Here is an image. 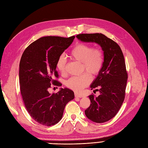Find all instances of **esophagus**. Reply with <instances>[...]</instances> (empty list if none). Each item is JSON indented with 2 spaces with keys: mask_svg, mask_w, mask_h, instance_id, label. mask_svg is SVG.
<instances>
[{
  "mask_svg": "<svg viewBox=\"0 0 148 148\" xmlns=\"http://www.w3.org/2000/svg\"><path fill=\"white\" fill-rule=\"evenodd\" d=\"M75 97H82V96L79 95V94L77 92H75Z\"/></svg>",
  "mask_w": 148,
  "mask_h": 148,
  "instance_id": "esophagus-1",
  "label": "esophagus"
}]
</instances>
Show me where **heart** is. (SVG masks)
<instances>
[{"label":"heart","instance_id":"obj_1","mask_svg":"<svg viewBox=\"0 0 148 148\" xmlns=\"http://www.w3.org/2000/svg\"><path fill=\"white\" fill-rule=\"evenodd\" d=\"M69 56L71 60L82 62L83 71L88 72H85L79 77H71L65 82L67 88L78 92L90 84V74L92 76H97L101 72L104 63V53L99 48H93L89 44L78 43L71 49ZM56 66L62 75L66 73V63L63 56L59 57Z\"/></svg>","mask_w":148,"mask_h":148}]
</instances>
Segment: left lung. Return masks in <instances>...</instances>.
<instances>
[{
	"label": "left lung",
	"instance_id": "1",
	"mask_svg": "<svg viewBox=\"0 0 148 148\" xmlns=\"http://www.w3.org/2000/svg\"><path fill=\"white\" fill-rule=\"evenodd\" d=\"M77 37L84 42L97 43L104 51V66L91 85L100 95H89L91 104L84 111L92 122L104 123L115 117L125 99L128 73L123 52L117 42L101 33L79 34Z\"/></svg>",
	"mask_w": 148,
	"mask_h": 148
}]
</instances>
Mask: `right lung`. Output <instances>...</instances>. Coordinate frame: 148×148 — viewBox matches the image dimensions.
<instances>
[{"mask_svg":"<svg viewBox=\"0 0 148 148\" xmlns=\"http://www.w3.org/2000/svg\"><path fill=\"white\" fill-rule=\"evenodd\" d=\"M75 36H44L25 49L19 69L20 86L26 110L38 123L50 127L62 119L66 104L75 97L68 88L50 94L52 85L61 86L56 79L59 57L72 43Z\"/></svg>","mask_w":148,"mask_h":148,"instance_id":"add662e5","label":"right lung"}]
</instances>
